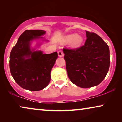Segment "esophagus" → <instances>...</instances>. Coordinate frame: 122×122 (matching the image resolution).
Returning <instances> with one entry per match:
<instances>
[{
  "mask_svg": "<svg viewBox=\"0 0 122 122\" xmlns=\"http://www.w3.org/2000/svg\"><path fill=\"white\" fill-rule=\"evenodd\" d=\"M58 56H59V57H62V56H64V54H63V51H58Z\"/></svg>",
  "mask_w": 122,
  "mask_h": 122,
  "instance_id": "34e87169",
  "label": "esophagus"
}]
</instances>
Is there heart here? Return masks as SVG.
Wrapping results in <instances>:
<instances>
[{"mask_svg":"<svg viewBox=\"0 0 122 122\" xmlns=\"http://www.w3.org/2000/svg\"><path fill=\"white\" fill-rule=\"evenodd\" d=\"M84 39L82 36L76 34H71L64 36L63 38V43L64 44L69 43L71 47L73 49H77L81 47L83 44Z\"/></svg>","mask_w":122,"mask_h":122,"instance_id":"b5f03b06","label":"heart"}]
</instances>
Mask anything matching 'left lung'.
<instances>
[{
  "label": "left lung",
  "mask_w": 122,
  "mask_h": 122,
  "mask_svg": "<svg viewBox=\"0 0 122 122\" xmlns=\"http://www.w3.org/2000/svg\"><path fill=\"white\" fill-rule=\"evenodd\" d=\"M84 46L75 49L64 48L68 76L81 88L97 86L107 74L110 66L109 46L96 33L86 31Z\"/></svg>",
  "instance_id": "8db88e82"
}]
</instances>
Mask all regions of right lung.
<instances>
[{
	"instance_id": "right-lung-1",
	"label": "right lung",
	"mask_w": 122,
	"mask_h": 122,
	"mask_svg": "<svg viewBox=\"0 0 122 122\" xmlns=\"http://www.w3.org/2000/svg\"><path fill=\"white\" fill-rule=\"evenodd\" d=\"M45 34L46 31L43 30H26L11 49L10 71L14 81L23 89L41 91L51 81V72L58 58L57 52L43 54L41 51L31 48L34 40L48 41L41 36Z\"/></svg>"
}]
</instances>
